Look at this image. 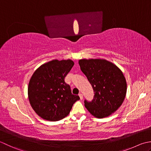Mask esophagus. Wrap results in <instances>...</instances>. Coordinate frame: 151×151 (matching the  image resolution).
I'll use <instances>...</instances> for the list:
<instances>
[{"label": "esophagus", "mask_w": 151, "mask_h": 151, "mask_svg": "<svg viewBox=\"0 0 151 151\" xmlns=\"http://www.w3.org/2000/svg\"><path fill=\"white\" fill-rule=\"evenodd\" d=\"M79 96L80 97V99L83 100V94L82 93H79Z\"/></svg>", "instance_id": "1"}]
</instances>
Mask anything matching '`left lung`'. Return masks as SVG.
<instances>
[{"mask_svg": "<svg viewBox=\"0 0 151 151\" xmlns=\"http://www.w3.org/2000/svg\"><path fill=\"white\" fill-rule=\"evenodd\" d=\"M79 64L93 88L92 101L85 100V106L92 115L102 119L117 110L124 101L127 84L122 71L106 59H81Z\"/></svg>", "mask_w": 151, "mask_h": 151, "instance_id": "8db88e82", "label": "left lung"}]
</instances>
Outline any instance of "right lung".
Wrapping results in <instances>:
<instances>
[{
  "instance_id": "1",
  "label": "right lung",
  "mask_w": 151,
  "mask_h": 151,
  "mask_svg": "<svg viewBox=\"0 0 151 151\" xmlns=\"http://www.w3.org/2000/svg\"><path fill=\"white\" fill-rule=\"evenodd\" d=\"M74 63L70 59L53 60L42 64L34 72L29 83L30 106L38 116L49 121H58L69 115L80 98L72 94L64 78Z\"/></svg>"
}]
</instances>
